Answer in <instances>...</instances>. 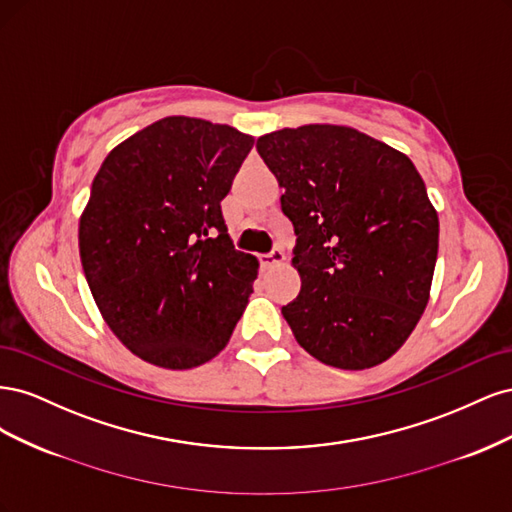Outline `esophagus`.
Wrapping results in <instances>:
<instances>
[{
    "mask_svg": "<svg viewBox=\"0 0 512 512\" xmlns=\"http://www.w3.org/2000/svg\"><path fill=\"white\" fill-rule=\"evenodd\" d=\"M258 260H260L262 267L269 269V267H275V265H282V262L286 260V256H284V252L280 250V247H275V250H271L269 254H260Z\"/></svg>",
    "mask_w": 512,
    "mask_h": 512,
    "instance_id": "34e87169",
    "label": "esophagus"
}]
</instances>
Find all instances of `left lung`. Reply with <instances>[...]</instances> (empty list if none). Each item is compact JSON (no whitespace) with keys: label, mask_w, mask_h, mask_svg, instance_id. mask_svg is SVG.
<instances>
[{"label":"left lung","mask_w":512,"mask_h":512,"mask_svg":"<svg viewBox=\"0 0 512 512\" xmlns=\"http://www.w3.org/2000/svg\"><path fill=\"white\" fill-rule=\"evenodd\" d=\"M294 226L301 292L282 314L324 365L367 369L421 320L438 258V213L404 153L354 128L312 123L256 141Z\"/></svg>","instance_id":"left-lung-1"}]
</instances>
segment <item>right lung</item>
I'll return each instance as SVG.
<instances>
[{
	"label": "right lung",
	"mask_w": 512,
	"mask_h": 512,
	"mask_svg": "<svg viewBox=\"0 0 512 512\" xmlns=\"http://www.w3.org/2000/svg\"><path fill=\"white\" fill-rule=\"evenodd\" d=\"M254 138L164 117L117 145L91 183L79 250L111 331L164 369L224 350L254 292L258 260L228 237L222 200Z\"/></svg>",
	"instance_id": "1"
}]
</instances>
